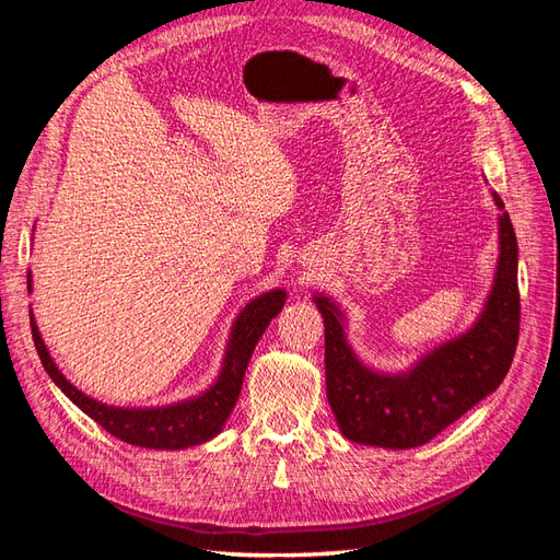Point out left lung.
Masks as SVG:
<instances>
[{
	"label": "left lung",
	"instance_id": "1",
	"mask_svg": "<svg viewBox=\"0 0 560 560\" xmlns=\"http://www.w3.org/2000/svg\"><path fill=\"white\" fill-rule=\"evenodd\" d=\"M495 206L504 202L493 194ZM518 247L512 219L500 217V261L483 315L467 334L425 354L399 376L374 374L346 343L341 315L315 296L325 317L327 399L350 442L383 448L428 444L504 381L512 366L518 325Z\"/></svg>",
	"mask_w": 560,
	"mask_h": 560
}]
</instances>
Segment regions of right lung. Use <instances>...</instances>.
<instances>
[{"label": "right lung", "instance_id": "right-lung-1", "mask_svg": "<svg viewBox=\"0 0 560 560\" xmlns=\"http://www.w3.org/2000/svg\"><path fill=\"white\" fill-rule=\"evenodd\" d=\"M30 287V276H27ZM284 306V292L273 290L259 299H254L249 306L235 319V327L231 331L229 350L224 358V369L219 374V381L208 389L206 395L196 399L163 406V409H116V406L100 404L67 381L58 366L50 360V354L42 341L39 329L35 325V317L30 315L32 338H35V348L39 352V360L46 369V374L54 378V383L70 397L79 409L91 416L100 428H105L112 436L121 439L126 444L142 446V448H159V451H177L194 444H202L212 439L226 422L229 413L233 411L235 401H238L245 369L254 352V346L259 343L266 327Z\"/></svg>", "mask_w": 560, "mask_h": 560}]
</instances>
